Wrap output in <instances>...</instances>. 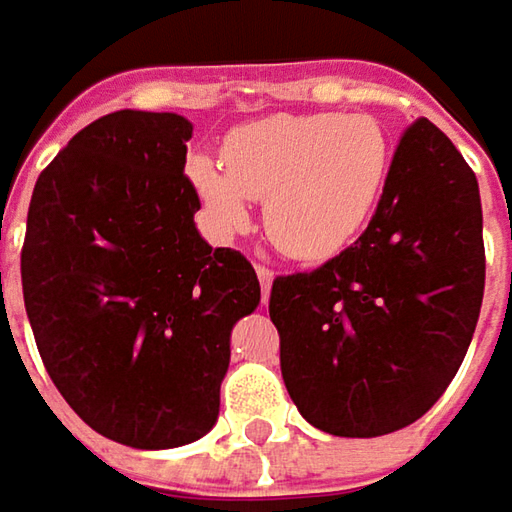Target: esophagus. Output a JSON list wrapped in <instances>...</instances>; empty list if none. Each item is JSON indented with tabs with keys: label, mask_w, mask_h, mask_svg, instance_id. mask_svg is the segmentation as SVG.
Instances as JSON below:
<instances>
[{
	"label": "esophagus",
	"mask_w": 512,
	"mask_h": 512,
	"mask_svg": "<svg viewBox=\"0 0 512 512\" xmlns=\"http://www.w3.org/2000/svg\"><path fill=\"white\" fill-rule=\"evenodd\" d=\"M257 281H260V292H263V301H269V289H272V281H275V272L266 269V266H255Z\"/></svg>",
	"instance_id": "esophagus-1"
}]
</instances>
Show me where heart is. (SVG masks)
<instances>
[{"instance_id":"heart-1","label":"heart","mask_w":512,"mask_h":512,"mask_svg":"<svg viewBox=\"0 0 512 512\" xmlns=\"http://www.w3.org/2000/svg\"><path fill=\"white\" fill-rule=\"evenodd\" d=\"M223 161L188 159V179L214 231L237 234L263 199V228L292 260H327L374 217L391 144L371 115H269L226 138Z\"/></svg>"}]
</instances>
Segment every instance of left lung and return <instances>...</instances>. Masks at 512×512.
I'll use <instances>...</instances> for the list:
<instances>
[{
    "label": "left lung",
    "instance_id": "left-lung-1",
    "mask_svg": "<svg viewBox=\"0 0 512 512\" xmlns=\"http://www.w3.org/2000/svg\"><path fill=\"white\" fill-rule=\"evenodd\" d=\"M481 228L475 173L429 118L414 121L365 234L272 284L281 374L310 426L379 437L435 406L481 313Z\"/></svg>",
    "mask_w": 512,
    "mask_h": 512
}]
</instances>
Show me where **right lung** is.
Segmentation results:
<instances>
[{
	"mask_svg": "<svg viewBox=\"0 0 512 512\" xmlns=\"http://www.w3.org/2000/svg\"><path fill=\"white\" fill-rule=\"evenodd\" d=\"M191 136L176 112H109L40 173L28 208L22 295L48 376L133 449L214 429L231 330L260 304L252 263L196 228Z\"/></svg>",
	"mask_w": 512,
	"mask_h": 512,
	"instance_id": "obj_1",
	"label": "right lung"
}]
</instances>
